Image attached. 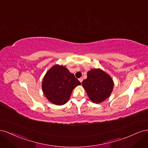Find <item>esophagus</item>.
Instances as JSON below:
<instances>
[{
    "instance_id": "1",
    "label": "esophagus",
    "mask_w": 148,
    "mask_h": 148,
    "mask_svg": "<svg viewBox=\"0 0 148 148\" xmlns=\"http://www.w3.org/2000/svg\"><path fill=\"white\" fill-rule=\"evenodd\" d=\"M79 82H81V83H82V82H83V78H80L79 79Z\"/></svg>"
}]
</instances>
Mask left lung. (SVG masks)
<instances>
[{"label":"left lung","mask_w":148,"mask_h":148,"mask_svg":"<svg viewBox=\"0 0 148 148\" xmlns=\"http://www.w3.org/2000/svg\"><path fill=\"white\" fill-rule=\"evenodd\" d=\"M82 84L87 95L93 102L100 103L108 98L112 91L113 80L101 69H92L88 72V77Z\"/></svg>","instance_id":"1"}]
</instances>
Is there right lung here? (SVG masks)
<instances>
[{
	"label": "right lung",
	"mask_w": 148,
	"mask_h": 148,
	"mask_svg": "<svg viewBox=\"0 0 148 148\" xmlns=\"http://www.w3.org/2000/svg\"><path fill=\"white\" fill-rule=\"evenodd\" d=\"M81 84L65 66L55 65L44 77L42 87L44 95L51 102L63 105L68 102L73 89Z\"/></svg>",
	"instance_id": "obj_1"
}]
</instances>
